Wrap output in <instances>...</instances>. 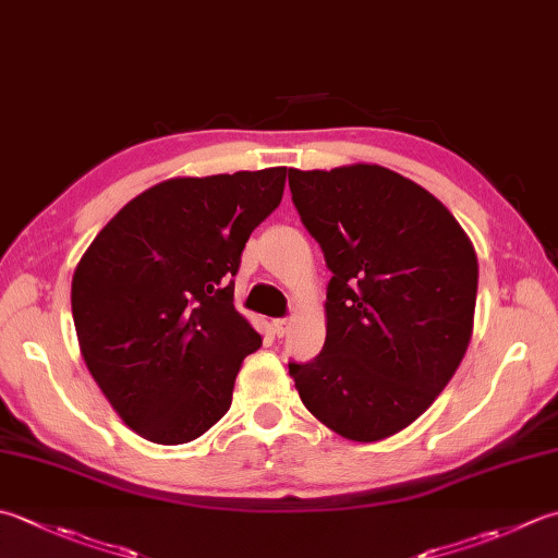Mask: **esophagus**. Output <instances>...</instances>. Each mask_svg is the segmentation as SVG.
<instances>
[{
	"label": "esophagus",
	"instance_id": "obj_1",
	"mask_svg": "<svg viewBox=\"0 0 558 558\" xmlns=\"http://www.w3.org/2000/svg\"><path fill=\"white\" fill-rule=\"evenodd\" d=\"M288 326H290V319H276L272 322V331H276V336H286Z\"/></svg>",
	"mask_w": 558,
	"mask_h": 558
}]
</instances>
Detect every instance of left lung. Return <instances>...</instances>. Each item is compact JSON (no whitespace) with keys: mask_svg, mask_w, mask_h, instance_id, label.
<instances>
[{"mask_svg":"<svg viewBox=\"0 0 558 558\" xmlns=\"http://www.w3.org/2000/svg\"><path fill=\"white\" fill-rule=\"evenodd\" d=\"M292 203L331 270L326 341L290 363L300 399L326 428L385 440L438 399L474 326L478 264L452 213L377 163L290 169Z\"/></svg>","mask_w":558,"mask_h":558,"instance_id":"1","label":"left lung"}]
</instances>
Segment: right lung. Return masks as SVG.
<instances>
[{"mask_svg": "<svg viewBox=\"0 0 558 558\" xmlns=\"http://www.w3.org/2000/svg\"><path fill=\"white\" fill-rule=\"evenodd\" d=\"M286 167L169 179L130 201L74 268L80 351L104 397L142 438L183 445L232 407L260 336L234 310V276L276 210Z\"/></svg>", "mask_w": 558, "mask_h": 558, "instance_id": "1", "label": "right lung"}]
</instances>
